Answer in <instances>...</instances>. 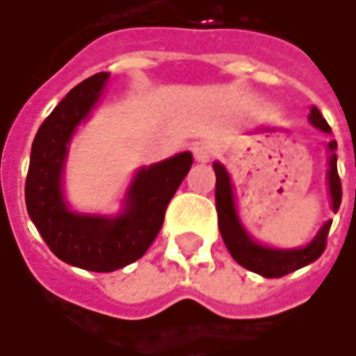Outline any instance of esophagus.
<instances>
[{
    "mask_svg": "<svg viewBox=\"0 0 356 356\" xmlns=\"http://www.w3.org/2000/svg\"><path fill=\"white\" fill-rule=\"evenodd\" d=\"M193 156H195V159H197L198 163H209L210 158H212L209 147L202 146V144H197V146L193 147Z\"/></svg>",
    "mask_w": 356,
    "mask_h": 356,
    "instance_id": "1",
    "label": "esophagus"
}]
</instances>
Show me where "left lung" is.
<instances>
[{"label":"left lung","instance_id":"left-lung-1","mask_svg":"<svg viewBox=\"0 0 356 356\" xmlns=\"http://www.w3.org/2000/svg\"><path fill=\"white\" fill-rule=\"evenodd\" d=\"M310 122L323 132H331L327 120L321 117V113L316 107H312L310 111ZM327 147L331 152L330 171H327L331 209L337 212L341 204V179L339 173H337V156H335L337 142L333 140L327 144ZM212 168L216 173V212H218L220 234H222V239L228 248L229 255L238 261L241 267L253 270L261 277H267V279H279V277H284L289 273H294V270L314 263L316 259H320L321 253L325 251L331 220L321 226L318 236L312 239L306 248L273 249L267 248V245H261L255 239L249 238V234L239 222L236 202H234V191H232V183H229L226 168L218 161H214Z\"/></svg>","mask_w":356,"mask_h":356}]
</instances>
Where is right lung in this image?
I'll return each instance as SVG.
<instances>
[{
	"label": "right lung",
	"instance_id": "obj_1",
	"mask_svg": "<svg viewBox=\"0 0 356 356\" xmlns=\"http://www.w3.org/2000/svg\"><path fill=\"white\" fill-rule=\"evenodd\" d=\"M108 74L87 77L67 93L36 132L25 183L29 216L46 245L67 265L111 273L140 259L163 226L169 200L193 165L191 152L138 169L117 218L67 209L62 171L77 124L95 107Z\"/></svg>",
	"mask_w": 356,
	"mask_h": 356
}]
</instances>
